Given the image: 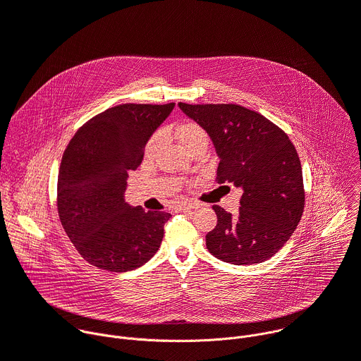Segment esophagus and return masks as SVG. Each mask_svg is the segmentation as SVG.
I'll list each match as a JSON object with an SVG mask.
<instances>
[{
  "mask_svg": "<svg viewBox=\"0 0 361 361\" xmlns=\"http://www.w3.org/2000/svg\"><path fill=\"white\" fill-rule=\"evenodd\" d=\"M200 205L197 202H181L178 205V210L180 212H187V210H197Z\"/></svg>",
  "mask_w": 361,
  "mask_h": 361,
  "instance_id": "1",
  "label": "esophagus"
}]
</instances>
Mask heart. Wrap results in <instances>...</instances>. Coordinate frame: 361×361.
Here are the masks:
<instances>
[{
  "mask_svg": "<svg viewBox=\"0 0 361 361\" xmlns=\"http://www.w3.org/2000/svg\"><path fill=\"white\" fill-rule=\"evenodd\" d=\"M176 134H177L180 142L190 152H192L197 148H207L209 141H210L209 133L205 131L195 121H183V123H180L176 128ZM160 142H161V133L160 131L154 133L145 144V156H148V157L152 156V154L156 152V149L159 148Z\"/></svg>",
  "mask_w": 361,
  "mask_h": 361,
  "instance_id": "heart-1",
  "label": "heart"
}]
</instances>
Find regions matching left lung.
Here are the masks:
<instances>
[{"label": "left lung", "instance_id": "obj_1", "mask_svg": "<svg viewBox=\"0 0 361 361\" xmlns=\"http://www.w3.org/2000/svg\"><path fill=\"white\" fill-rule=\"evenodd\" d=\"M178 107L209 133L220 159L217 183L243 191L237 216L213 205L217 226L205 235L209 251L235 266L269 260L291 237L304 210L295 147L280 127L238 104Z\"/></svg>", "mask_w": 361, "mask_h": 361}]
</instances>
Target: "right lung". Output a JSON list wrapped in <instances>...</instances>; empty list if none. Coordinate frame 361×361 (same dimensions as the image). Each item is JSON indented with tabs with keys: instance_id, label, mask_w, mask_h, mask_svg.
I'll use <instances>...</instances> for the list:
<instances>
[{
	"instance_id": "obj_1",
	"label": "right lung",
	"mask_w": 361,
	"mask_h": 361,
	"mask_svg": "<svg viewBox=\"0 0 361 361\" xmlns=\"http://www.w3.org/2000/svg\"><path fill=\"white\" fill-rule=\"evenodd\" d=\"M174 106L111 107L78 128L63 154L60 221L82 259L101 270L138 269L160 248L171 214L131 207L124 191L128 173L142 161L148 138Z\"/></svg>"
}]
</instances>
